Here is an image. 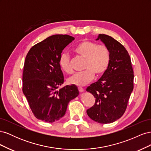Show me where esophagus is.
<instances>
[{"label": "esophagus", "instance_id": "esophagus-1", "mask_svg": "<svg viewBox=\"0 0 151 151\" xmlns=\"http://www.w3.org/2000/svg\"><path fill=\"white\" fill-rule=\"evenodd\" d=\"M78 89H79V91L80 93H83V92H84V89L83 88H78Z\"/></svg>", "mask_w": 151, "mask_h": 151}]
</instances>
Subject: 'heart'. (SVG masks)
Returning a JSON list of instances; mask_svg holds the SVG:
<instances>
[{"instance_id": "b5f03b06", "label": "heart", "mask_w": 151, "mask_h": 151, "mask_svg": "<svg viewBox=\"0 0 151 151\" xmlns=\"http://www.w3.org/2000/svg\"><path fill=\"white\" fill-rule=\"evenodd\" d=\"M74 51L85 60L83 66L84 70L70 77L67 80L68 84L84 86L94 79V75L101 76L108 69L110 61V52L104 45H98L91 41H84L77 45ZM58 63L63 72L67 74L72 72L70 56L67 53L60 55Z\"/></svg>"}]
</instances>
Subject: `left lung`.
Returning <instances> with one entry per match:
<instances>
[{"mask_svg": "<svg viewBox=\"0 0 151 151\" xmlns=\"http://www.w3.org/2000/svg\"><path fill=\"white\" fill-rule=\"evenodd\" d=\"M100 40L110 52L108 69L97 82L86 91L96 98L93 106L87 110L93 120L110 123L119 119L125 113L134 89V71L129 53L123 45L106 35L99 34Z\"/></svg>", "mask_w": 151, "mask_h": 151, "instance_id": "obj_1", "label": "left lung"}]
</instances>
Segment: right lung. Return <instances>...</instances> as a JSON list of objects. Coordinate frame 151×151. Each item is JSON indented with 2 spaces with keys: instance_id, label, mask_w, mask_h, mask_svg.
I'll list each match as a JSON object with an SVG mask.
<instances>
[{
  "instance_id": "obj_1",
  "label": "right lung",
  "mask_w": 151,
  "mask_h": 151,
  "mask_svg": "<svg viewBox=\"0 0 151 151\" xmlns=\"http://www.w3.org/2000/svg\"><path fill=\"white\" fill-rule=\"evenodd\" d=\"M74 38L67 35L49 36L27 54L22 74V91L36 118L48 123L65 115L68 104L79 94L76 86L57 89L63 82L58 60L63 50Z\"/></svg>"
}]
</instances>
